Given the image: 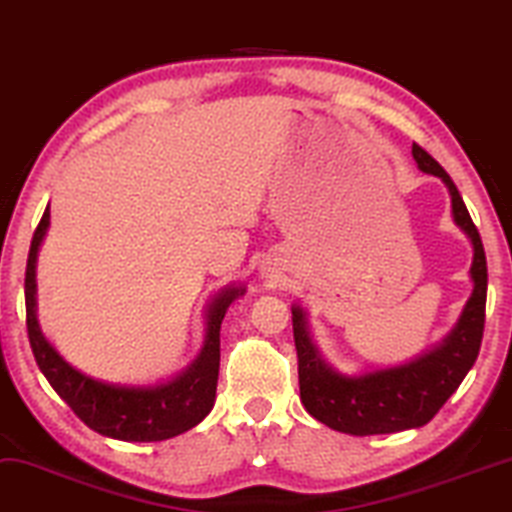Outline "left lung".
<instances>
[{
	"mask_svg": "<svg viewBox=\"0 0 512 512\" xmlns=\"http://www.w3.org/2000/svg\"><path fill=\"white\" fill-rule=\"evenodd\" d=\"M411 153L420 170L435 174L449 189L454 222L468 234L475 252L470 267L472 295L454 331L437 347L401 366L361 375H342L326 364L309 333L307 314L302 307H293L297 375L304 409L323 425L345 435H390L430 423L446 399L458 390L480 354L487 307V257L480 231L472 224L461 193L444 167L418 144H413Z\"/></svg>",
	"mask_w": 512,
	"mask_h": 512,
	"instance_id": "1",
	"label": "left lung"
}]
</instances>
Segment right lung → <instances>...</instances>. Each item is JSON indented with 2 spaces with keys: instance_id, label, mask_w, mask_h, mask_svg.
Instances as JSON below:
<instances>
[{
  "instance_id": "obj_1",
  "label": "right lung",
  "mask_w": 512,
  "mask_h": 512,
  "mask_svg": "<svg viewBox=\"0 0 512 512\" xmlns=\"http://www.w3.org/2000/svg\"><path fill=\"white\" fill-rule=\"evenodd\" d=\"M49 229V208L37 224L32 236L28 267H25V323H28V338L37 366L49 380L75 416L87 428L99 432L103 437L122 439V442H163V439L177 437L181 432L196 428L215 406L217 375H219V328L229 309V304L245 288H224L210 302L208 328H205V342L196 361L174 375L172 380L160 385H113L89 378L70 366L56 347L44 338L40 323H37V283L35 264L37 250Z\"/></svg>"
}]
</instances>
